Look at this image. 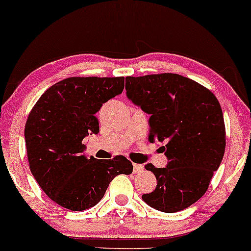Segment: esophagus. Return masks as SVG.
Returning <instances> with one entry per match:
<instances>
[{
  "mask_svg": "<svg viewBox=\"0 0 251 251\" xmlns=\"http://www.w3.org/2000/svg\"><path fill=\"white\" fill-rule=\"evenodd\" d=\"M143 170H144V166H143L142 164H136V163H135V164H133L134 173H141Z\"/></svg>",
  "mask_w": 251,
  "mask_h": 251,
  "instance_id": "1",
  "label": "esophagus"
}]
</instances>
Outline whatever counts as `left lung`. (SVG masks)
Here are the masks:
<instances>
[{
    "instance_id": "8db88e82",
    "label": "left lung",
    "mask_w": 251,
    "mask_h": 251,
    "mask_svg": "<svg viewBox=\"0 0 251 251\" xmlns=\"http://www.w3.org/2000/svg\"><path fill=\"white\" fill-rule=\"evenodd\" d=\"M126 96L150 115L151 143L162 146L165 168L146 164L157 185L143 194L153 209L174 213L200 199L219 169L226 149V128L216 96L200 83L176 74L126 77Z\"/></svg>"
}]
</instances>
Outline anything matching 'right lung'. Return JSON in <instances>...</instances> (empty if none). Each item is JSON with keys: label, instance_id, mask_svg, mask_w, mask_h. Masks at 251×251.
Listing matches in <instances>:
<instances>
[{"label": "right lung", "instance_id": "1", "mask_svg": "<svg viewBox=\"0 0 251 251\" xmlns=\"http://www.w3.org/2000/svg\"><path fill=\"white\" fill-rule=\"evenodd\" d=\"M124 77H71L54 83L27 117L25 138L30 170L40 188L71 211L96 205L118 174L133 172L123 155L96 160L82 140L99 133L97 111L123 93Z\"/></svg>", "mask_w": 251, "mask_h": 251}]
</instances>
